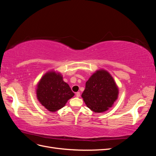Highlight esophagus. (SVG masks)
<instances>
[{"instance_id":"1","label":"esophagus","mask_w":156,"mask_h":156,"mask_svg":"<svg viewBox=\"0 0 156 156\" xmlns=\"http://www.w3.org/2000/svg\"><path fill=\"white\" fill-rule=\"evenodd\" d=\"M76 96H77V98L80 97V92H77L76 93Z\"/></svg>"}]
</instances>
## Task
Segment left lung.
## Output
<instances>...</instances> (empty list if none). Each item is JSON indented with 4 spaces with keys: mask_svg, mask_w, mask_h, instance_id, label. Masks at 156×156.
<instances>
[{
    "mask_svg": "<svg viewBox=\"0 0 156 156\" xmlns=\"http://www.w3.org/2000/svg\"><path fill=\"white\" fill-rule=\"evenodd\" d=\"M119 89L111 75L105 70H98L86 83L82 98L87 107L95 112L111 107L116 100Z\"/></svg>",
    "mask_w": 156,
    "mask_h": 156,
    "instance_id": "8db88e82",
    "label": "left lung"
}]
</instances>
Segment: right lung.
Here are the masks:
<instances>
[{
    "instance_id": "1",
    "label": "right lung",
    "mask_w": 156,
    "mask_h": 156,
    "mask_svg": "<svg viewBox=\"0 0 156 156\" xmlns=\"http://www.w3.org/2000/svg\"><path fill=\"white\" fill-rule=\"evenodd\" d=\"M37 98L41 104L51 112L62 108L68 100L74 96L62 75L55 72L45 73L37 84Z\"/></svg>"
}]
</instances>
